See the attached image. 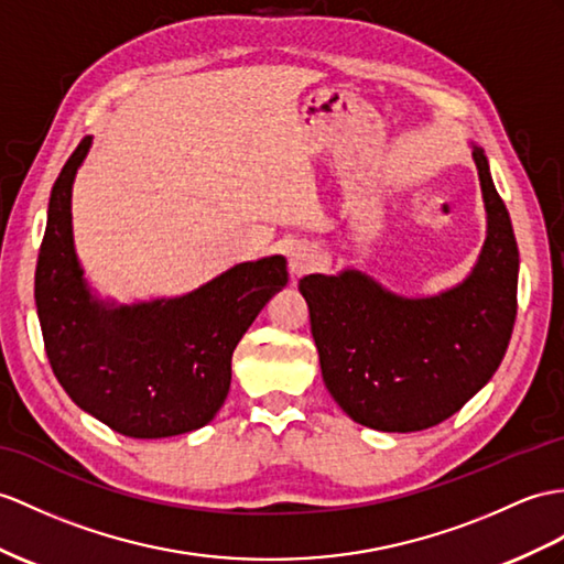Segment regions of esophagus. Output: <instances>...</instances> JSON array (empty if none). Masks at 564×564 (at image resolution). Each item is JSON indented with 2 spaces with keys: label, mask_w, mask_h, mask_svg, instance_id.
I'll use <instances>...</instances> for the list:
<instances>
[{
  "label": "esophagus",
  "mask_w": 564,
  "mask_h": 564,
  "mask_svg": "<svg viewBox=\"0 0 564 564\" xmlns=\"http://www.w3.org/2000/svg\"><path fill=\"white\" fill-rule=\"evenodd\" d=\"M315 251L308 243H294L290 249V270L292 274H304L315 265Z\"/></svg>",
  "instance_id": "esophagus-1"
}]
</instances>
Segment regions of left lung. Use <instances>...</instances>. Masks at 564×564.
<instances>
[{"mask_svg": "<svg viewBox=\"0 0 564 564\" xmlns=\"http://www.w3.org/2000/svg\"><path fill=\"white\" fill-rule=\"evenodd\" d=\"M488 213L478 263L431 299L386 292L359 270L299 282L323 380L361 425L411 433L443 423L496 373L517 318L519 251L484 150L474 148Z\"/></svg>", "mask_w": 564, "mask_h": 564, "instance_id": "left-lung-1", "label": "left lung"}]
</instances>
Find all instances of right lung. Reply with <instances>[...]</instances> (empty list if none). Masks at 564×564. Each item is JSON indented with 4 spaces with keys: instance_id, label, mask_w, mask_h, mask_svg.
Returning <instances> with one entry per match:
<instances>
[{
    "instance_id": "add662e5",
    "label": "right lung",
    "mask_w": 564,
    "mask_h": 564,
    "mask_svg": "<svg viewBox=\"0 0 564 564\" xmlns=\"http://www.w3.org/2000/svg\"><path fill=\"white\" fill-rule=\"evenodd\" d=\"M90 135L52 186L35 268L45 351L72 400L129 437H170L210 423L225 404L231 354L286 284L282 256L223 272L178 299L109 308L86 290L72 237V184Z\"/></svg>"
}]
</instances>
